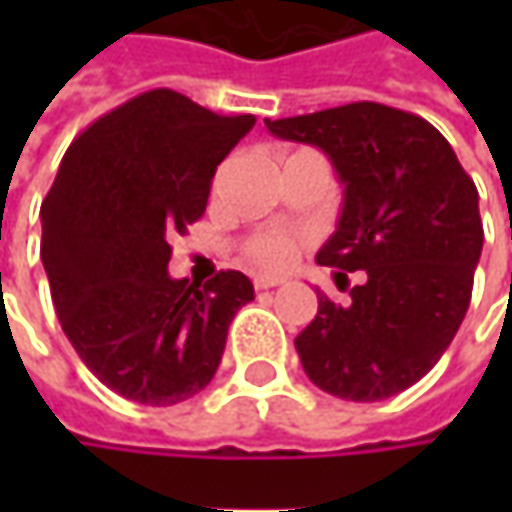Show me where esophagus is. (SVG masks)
Masks as SVG:
<instances>
[{
    "label": "esophagus",
    "mask_w": 512,
    "mask_h": 512,
    "mask_svg": "<svg viewBox=\"0 0 512 512\" xmlns=\"http://www.w3.org/2000/svg\"><path fill=\"white\" fill-rule=\"evenodd\" d=\"M276 285H282L279 276H253V287H256V290H270V287Z\"/></svg>",
    "instance_id": "34e87169"
}]
</instances>
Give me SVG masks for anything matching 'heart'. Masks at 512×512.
Masks as SVG:
<instances>
[{
	"mask_svg": "<svg viewBox=\"0 0 512 512\" xmlns=\"http://www.w3.org/2000/svg\"><path fill=\"white\" fill-rule=\"evenodd\" d=\"M245 253L253 265L267 267V270H282L296 259L299 239L290 233H259V236L247 239Z\"/></svg>",
	"mask_w": 512,
	"mask_h": 512,
	"instance_id": "heart-1",
	"label": "heart"
}]
</instances>
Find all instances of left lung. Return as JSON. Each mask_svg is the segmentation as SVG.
Here are the masks:
<instances>
[{
    "mask_svg": "<svg viewBox=\"0 0 512 512\" xmlns=\"http://www.w3.org/2000/svg\"><path fill=\"white\" fill-rule=\"evenodd\" d=\"M265 125L330 156L344 207L316 262L339 270L336 285L364 273L347 305L319 296L296 336L307 379L350 402L390 399L433 370L470 307L479 190L442 133L407 110L350 102Z\"/></svg>",
    "mask_w": 512,
    "mask_h": 512,
    "instance_id": "obj_1",
    "label": "left lung"
}]
</instances>
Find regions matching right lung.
<instances>
[{
    "label": "right lung",
    "mask_w": 512,
    "mask_h": 512,
    "mask_svg": "<svg viewBox=\"0 0 512 512\" xmlns=\"http://www.w3.org/2000/svg\"><path fill=\"white\" fill-rule=\"evenodd\" d=\"M256 125L170 88L133 96L82 130L42 202V265L59 325L110 390L168 407L216 376L239 270L205 285L170 279V233L202 219L216 165Z\"/></svg>",
    "instance_id": "1"
}]
</instances>
